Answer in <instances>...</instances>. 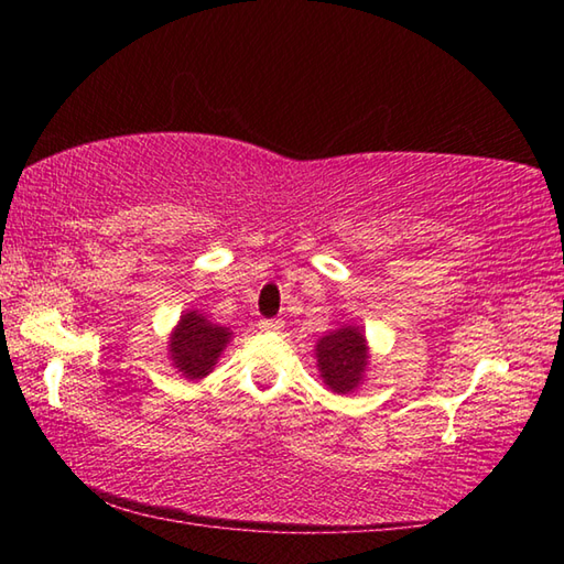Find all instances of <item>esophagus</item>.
I'll return each mask as SVG.
<instances>
[{"instance_id":"esophagus-1","label":"esophagus","mask_w":564,"mask_h":564,"mask_svg":"<svg viewBox=\"0 0 564 564\" xmlns=\"http://www.w3.org/2000/svg\"><path fill=\"white\" fill-rule=\"evenodd\" d=\"M259 328L265 333H279L283 328V321L281 318H263V321H259Z\"/></svg>"}]
</instances>
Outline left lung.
Here are the masks:
<instances>
[{
    "instance_id": "1",
    "label": "left lung",
    "mask_w": 564,
    "mask_h": 564,
    "mask_svg": "<svg viewBox=\"0 0 564 564\" xmlns=\"http://www.w3.org/2000/svg\"><path fill=\"white\" fill-rule=\"evenodd\" d=\"M316 366L321 380L333 393H356L368 376L370 346L362 326H340L316 343Z\"/></svg>"
}]
</instances>
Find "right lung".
<instances>
[{
    "label": "right lung",
    "instance_id": "right-lung-1",
    "mask_svg": "<svg viewBox=\"0 0 564 564\" xmlns=\"http://www.w3.org/2000/svg\"><path fill=\"white\" fill-rule=\"evenodd\" d=\"M234 338L231 328L208 321L202 311L191 308L171 330L169 336V360L176 373L186 380H202L216 368L218 358Z\"/></svg>",
    "mask_w": 564,
    "mask_h": 564
}]
</instances>
